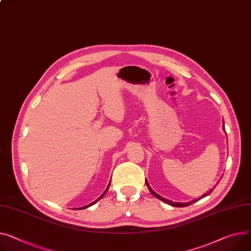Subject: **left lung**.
Listing matches in <instances>:
<instances>
[{"label":"left lung","mask_w":251,"mask_h":251,"mask_svg":"<svg viewBox=\"0 0 251 251\" xmlns=\"http://www.w3.org/2000/svg\"><path fill=\"white\" fill-rule=\"evenodd\" d=\"M223 128L225 129L224 126H223ZM146 184H147V186H148V188H149L150 192L151 193V194H152L153 196H155V197H156V198H158V199H160L161 201H163V202H165V203H167V204H169V205H171V206H174V207H186V206H188V205H190V204H192V203H194V202H196V201L200 200L201 198H204V197L208 196V195L210 194V193L212 192V190H211V191H209V192H207L206 194H204L203 196H201V197H200V198H198L197 200H194V201H192V202H188V203H178V202H173V201H171V200H168V199H166V198H164V197L160 196L159 194H157V193H156L155 191H152V190H151V188L150 187V185H149L148 181H146Z\"/></svg>","instance_id":"obj_1"}]
</instances>
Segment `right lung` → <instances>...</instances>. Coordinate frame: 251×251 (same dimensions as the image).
<instances>
[{
    "label": "right lung",
    "mask_w": 251,
    "mask_h": 251,
    "mask_svg": "<svg viewBox=\"0 0 251 251\" xmlns=\"http://www.w3.org/2000/svg\"><path fill=\"white\" fill-rule=\"evenodd\" d=\"M109 185H110V182H109V184H108V186H107V188H106V189H105V191H104V192H103V194H102V195H101V196H100V198H99V199H98V200H95V201H94V202H92V203H90V204H88V205H86V206H83V207H80V208H78V209H85V208H88V207H89V206H91V205H93V204H95V203H96V202H98V201H99V200H100V199H101V198H102V197H103V196H104V195H105V193H106V192H107V190H108V188H109Z\"/></svg>",
    "instance_id": "add662e5"
}]
</instances>
